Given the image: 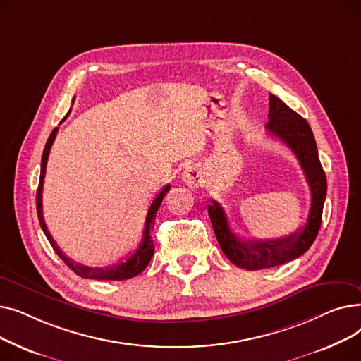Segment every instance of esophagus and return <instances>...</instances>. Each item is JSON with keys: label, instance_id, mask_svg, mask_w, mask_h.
<instances>
[{"label": "esophagus", "instance_id": "34e87169", "mask_svg": "<svg viewBox=\"0 0 361 361\" xmlns=\"http://www.w3.org/2000/svg\"><path fill=\"white\" fill-rule=\"evenodd\" d=\"M183 180H184V183L187 184V185H190V187H197V185H200L202 184V173L200 171L197 169V168H195V166H188V168H185V171L183 173Z\"/></svg>", "mask_w": 361, "mask_h": 361}]
</instances>
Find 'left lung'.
Instances as JSON below:
<instances>
[{"instance_id":"obj_1","label":"left lung","mask_w":361,"mask_h":361,"mask_svg":"<svg viewBox=\"0 0 361 361\" xmlns=\"http://www.w3.org/2000/svg\"><path fill=\"white\" fill-rule=\"evenodd\" d=\"M269 121L267 130L269 135L286 143L297 157L302 173L310 187L312 203L307 224L291 235L275 240H241L230 228L228 219L221 204L212 199L207 214L221 250L235 267L259 271L279 267L305 255L320 228L322 211L326 197V176L320 165L317 146L309 123L275 94H269Z\"/></svg>"}]
</instances>
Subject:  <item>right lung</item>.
I'll return each instance as SVG.
<instances>
[{
	"label": "right lung",
	"instance_id": "right-lung-1",
	"mask_svg": "<svg viewBox=\"0 0 361 361\" xmlns=\"http://www.w3.org/2000/svg\"><path fill=\"white\" fill-rule=\"evenodd\" d=\"M68 116V114H67ZM66 116V117H67ZM64 121V120H63ZM56 131H59V128H54L51 136L48 137V142L45 145V149H44V154H42V161H41V178H39V185H37V192H36V211H37V218H39V224H41V228L42 231L45 233L48 241L51 243L52 249L55 250V253L59 255L61 257V260L67 264V267L75 274L79 275L82 278H86V279H99V281H124V279H128V278H133L139 275L140 272H143V269L147 267L152 256H154V252H155V245H154V241H152V237H150V230L152 226H154L155 224V215L159 209V206L166 195V192L169 190V184H166L162 190L159 192V195L154 199V202H152L149 211H147V215H146V222H145V230H143V237H142V243L139 245V249L133 253L131 256H128L126 260L114 264V267H108V268H90V267H85V264L82 263H78L71 260L68 256H66L59 245H56V243L54 241L52 235L49 234L48 228H47V224L44 221V214H42V188H44V178H45V171H47V161H48V157H49V150H51V146L55 140V136H56Z\"/></svg>",
	"mask_w": 361,
	"mask_h": 361
}]
</instances>
